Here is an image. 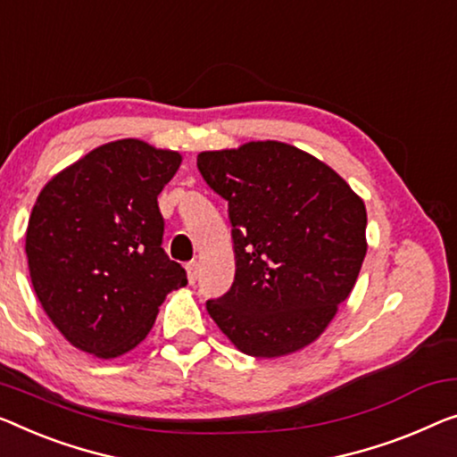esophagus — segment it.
Instances as JSON below:
<instances>
[{"mask_svg":"<svg viewBox=\"0 0 457 457\" xmlns=\"http://www.w3.org/2000/svg\"><path fill=\"white\" fill-rule=\"evenodd\" d=\"M187 275H188V283H195L196 277H199V262L190 261L187 264Z\"/></svg>","mask_w":457,"mask_h":457,"instance_id":"obj_1","label":"esophagus"}]
</instances>
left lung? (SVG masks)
<instances>
[{"label": "left lung", "mask_w": 457, "mask_h": 457, "mask_svg": "<svg viewBox=\"0 0 457 457\" xmlns=\"http://www.w3.org/2000/svg\"><path fill=\"white\" fill-rule=\"evenodd\" d=\"M196 168L228 201L236 278L207 312L252 357H281L322 335L355 287L365 205L335 170L278 141L203 152Z\"/></svg>", "instance_id": "left-lung-1"}]
</instances>
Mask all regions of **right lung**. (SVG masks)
Listing matches in <instances>:
<instances>
[{"instance_id":"add662e5","label":"right lung","mask_w":457,"mask_h":457,"mask_svg":"<svg viewBox=\"0 0 457 457\" xmlns=\"http://www.w3.org/2000/svg\"><path fill=\"white\" fill-rule=\"evenodd\" d=\"M180 154L139 139L106 143L40 190L26 229L32 287L73 346L112 359L152 330L166 294L185 287L170 261L158 195Z\"/></svg>"}]
</instances>
